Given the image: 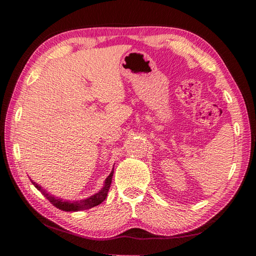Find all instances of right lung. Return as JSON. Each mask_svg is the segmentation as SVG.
Wrapping results in <instances>:
<instances>
[{"label": "right lung", "mask_w": 256, "mask_h": 256, "mask_svg": "<svg viewBox=\"0 0 256 256\" xmlns=\"http://www.w3.org/2000/svg\"><path fill=\"white\" fill-rule=\"evenodd\" d=\"M112 174H114V170H112L110 176L105 180V184H104V188L99 190L98 193L94 194L90 198H86L84 200H80V201H73V202H68V201H63L62 198H54L53 196H50V193H47L44 188H42V186L34 183V180H32V183L34 185L38 190H40L42 193V196H46V198H48L50 202L52 204L55 206L56 208H58L60 210L63 211H80V210H86L90 209V208H94L105 200L107 198V193L110 190V184H112Z\"/></svg>", "instance_id": "right-lung-1"}]
</instances>
